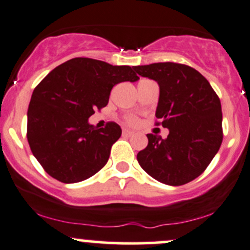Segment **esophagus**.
<instances>
[{
    "instance_id": "1",
    "label": "esophagus",
    "mask_w": 250,
    "mask_h": 250,
    "mask_svg": "<svg viewBox=\"0 0 250 250\" xmlns=\"http://www.w3.org/2000/svg\"><path fill=\"white\" fill-rule=\"evenodd\" d=\"M133 134H134V131L128 130V129H123V135H125V136H131Z\"/></svg>"
}]
</instances>
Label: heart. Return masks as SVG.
Here are the masks:
<instances>
[{
    "mask_svg": "<svg viewBox=\"0 0 250 250\" xmlns=\"http://www.w3.org/2000/svg\"><path fill=\"white\" fill-rule=\"evenodd\" d=\"M130 122H131V123H135L136 121H135V119H130Z\"/></svg>",
    "mask_w": 250,
    "mask_h": 250,
    "instance_id": "heart-1",
    "label": "heart"
}]
</instances>
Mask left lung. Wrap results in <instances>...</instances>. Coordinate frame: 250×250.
I'll list each match as a JSON object with an SVG mask.
<instances>
[{"label":"left lung","instance_id":"8db88e82","mask_svg":"<svg viewBox=\"0 0 250 250\" xmlns=\"http://www.w3.org/2000/svg\"><path fill=\"white\" fill-rule=\"evenodd\" d=\"M140 76L157 82L155 116L167 139L148 134V146L137 154L143 170L159 182L182 186L205 171L222 143V110L210 83L194 68L174 62L136 65Z\"/></svg>","mask_w":250,"mask_h":250}]
</instances>
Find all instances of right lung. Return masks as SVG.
Instances as JSON below:
<instances>
[{
	"label": "right lung",
	"instance_id": "right-lung-1",
	"mask_svg": "<svg viewBox=\"0 0 250 250\" xmlns=\"http://www.w3.org/2000/svg\"><path fill=\"white\" fill-rule=\"evenodd\" d=\"M139 79L129 65L76 57L39 83L28 108L27 139L31 153L51 177L76 183L104 167L121 127L108 122L96 129L88 119L108 104L114 85Z\"/></svg>",
	"mask_w": 250,
	"mask_h": 250
}]
</instances>
